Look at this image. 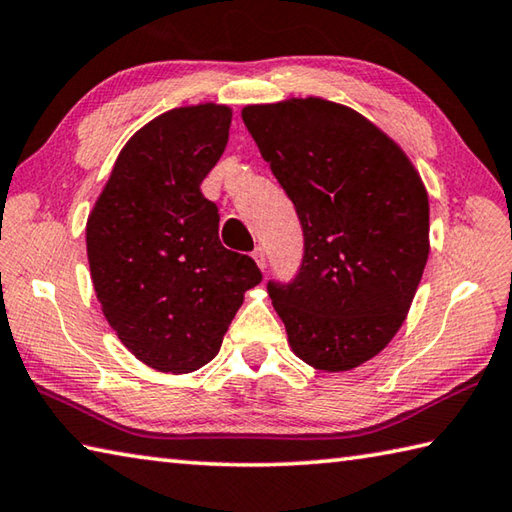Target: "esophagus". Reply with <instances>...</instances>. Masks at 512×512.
Wrapping results in <instances>:
<instances>
[{
    "label": "esophagus",
    "instance_id": "obj_1",
    "mask_svg": "<svg viewBox=\"0 0 512 512\" xmlns=\"http://www.w3.org/2000/svg\"><path fill=\"white\" fill-rule=\"evenodd\" d=\"M253 259H255V264L264 271V268H266V253H264V248L257 246V248L253 250Z\"/></svg>",
    "mask_w": 512,
    "mask_h": 512
}]
</instances>
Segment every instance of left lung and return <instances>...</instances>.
I'll list each match as a JSON object with an SVG mask.
<instances>
[{
    "instance_id": "obj_1",
    "label": "left lung",
    "mask_w": 512,
    "mask_h": 512,
    "mask_svg": "<svg viewBox=\"0 0 512 512\" xmlns=\"http://www.w3.org/2000/svg\"><path fill=\"white\" fill-rule=\"evenodd\" d=\"M250 136L295 203L304 259L268 284L288 345L340 374L378 356L403 327L430 255V201L401 145L327 98L246 105Z\"/></svg>"
}]
</instances>
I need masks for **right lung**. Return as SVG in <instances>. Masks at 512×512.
<instances>
[{
	"mask_svg": "<svg viewBox=\"0 0 512 512\" xmlns=\"http://www.w3.org/2000/svg\"><path fill=\"white\" fill-rule=\"evenodd\" d=\"M232 109L176 107L129 138L87 219L91 282L127 351L163 374H190L219 353L248 288V255L219 241L201 181L228 143Z\"/></svg>",
	"mask_w": 512,
	"mask_h": 512,
	"instance_id": "1",
	"label": "right lung"
}]
</instances>
